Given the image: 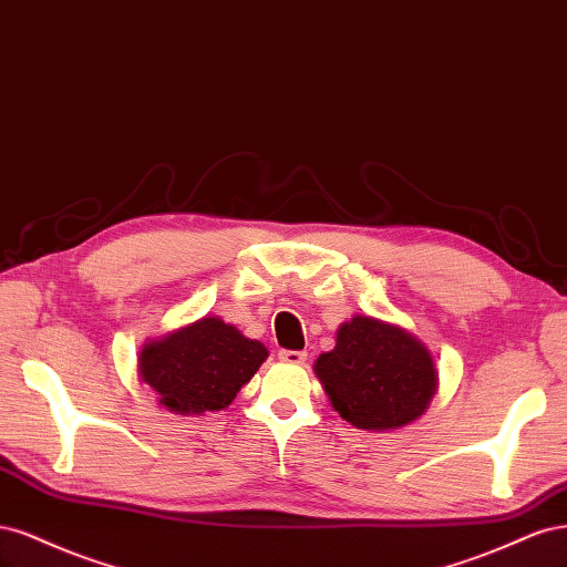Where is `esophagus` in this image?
<instances>
[{"instance_id":"esophagus-1","label":"esophagus","mask_w":567,"mask_h":567,"mask_svg":"<svg viewBox=\"0 0 567 567\" xmlns=\"http://www.w3.org/2000/svg\"><path fill=\"white\" fill-rule=\"evenodd\" d=\"M278 358L282 362H289V364H303L306 362V351H289V349H282L278 353Z\"/></svg>"}]
</instances>
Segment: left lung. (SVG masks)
I'll return each instance as SVG.
<instances>
[{
    "label": "left lung",
    "mask_w": 567,
    "mask_h": 567,
    "mask_svg": "<svg viewBox=\"0 0 567 567\" xmlns=\"http://www.w3.org/2000/svg\"><path fill=\"white\" fill-rule=\"evenodd\" d=\"M316 374L341 419L368 431L414 422L435 393L437 377L422 341L364 316L339 327L334 351L316 360Z\"/></svg>",
    "instance_id": "8db88e82"
}]
</instances>
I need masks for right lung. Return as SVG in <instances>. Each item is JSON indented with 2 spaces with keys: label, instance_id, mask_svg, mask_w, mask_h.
Masks as SVG:
<instances>
[{
  "label": "right lung",
  "instance_id": "1",
  "mask_svg": "<svg viewBox=\"0 0 567 567\" xmlns=\"http://www.w3.org/2000/svg\"><path fill=\"white\" fill-rule=\"evenodd\" d=\"M268 358L266 346L243 337L221 318H203L138 355L141 379L174 414H203L230 405Z\"/></svg>",
  "mask_w": 567,
  "mask_h": 567
}]
</instances>
